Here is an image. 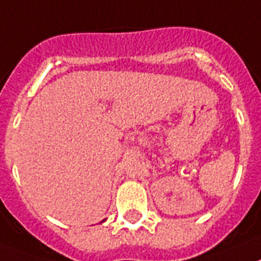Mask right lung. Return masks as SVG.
Segmentation results:
<instances>
[{
	"label": "right lung",
	"mask_w": 261,
	"mask_h": 261,
	"mask_svg": "<svg viewBox=\"0 0 261 261\" xmlns=\"http://www.w3.org/2000/svg\"><path fill=\"white\" fill-rule=\"evenodd\" d=\"M102 221H105V220H102Z\"/></svg>",
	"instance_id": "obj_1"
}]
</instances>
